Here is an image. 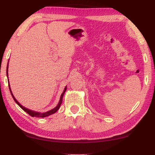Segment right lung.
Here are the masks:
<instances>
[{"instance_id": "obj_1", "label": "right lung", "mask_w": 155, "mask_h": 155, "mask_svg": "<svg viewBox=\"0 0 155 155\" xmlns=\"http://www.w3.org/2000/svg\"><path fill=\"white\" fill-rule=\"evenodd\" d=\"M8 66H7V76H8ZM8 85H9V89H10L11 95H12L13 99L15 100V101L16 102V104H17L18 105H19V106L20 107H21V108L22 110H23L25 111L26 113H27L29 115H31V117H48V116H49V115H52V114L55 113L56 112H57V111L59 109L60 106H61V104H62V101H63V96H64V93H65V91H66V87H65L64 91H63V93L61 94V97H60V100H59V104H58V105L54 107V108H53L52 110H49V111H48V112H46V113H39V112H35V111L31 110H29V109H28V108H26V107H24L23 105H21V104H20L16 100V98H15V96H13V94H12V91H11L10 87V84H8Z\"/></svg>"}]
</instances>
